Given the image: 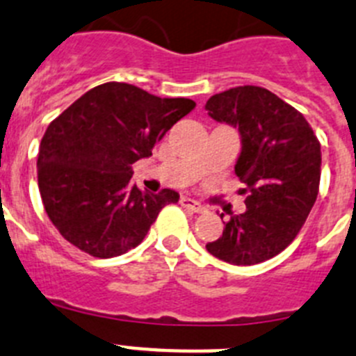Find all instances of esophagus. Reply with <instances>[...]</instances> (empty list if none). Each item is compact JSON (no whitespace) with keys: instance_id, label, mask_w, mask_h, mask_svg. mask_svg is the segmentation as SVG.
Here are the masks:
<instances>
[{"instance_id":"34e87169","label":"esophagus","mask_w":356,"mask_h":356,"mask_svg":"<svg viewBox=\"0 0 356 356\" xmlns=\"http://www.w3.org/2000/svg\"><path fill=\"white\" fill-rule=\"evenodd\" d=\"M181 206L188 207V209L193 211V213H202V211H204V207H202L197 200H193V198L190 197H181Z\"/></svg>"}]
</instances>
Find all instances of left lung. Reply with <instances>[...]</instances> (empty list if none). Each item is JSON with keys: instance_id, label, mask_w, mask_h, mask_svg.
Segmentation results:
<instances>
[{"instance_id": "left-lung-1", "label": "left lung", "mask_w": 356, "mask_h": 356, "mask_svg": "<svg viewBox=\"0 0 356 356\" xmlns=\"http://www.w3.org/2000/svg\"><path fill=\"white\" fill-rule=\"evenodd\" d=\"M206 110L241 134L234 170L246 186V211L223 222L222 238L206 248L230 264H259L286 250L305 223L318 198L321 145L305 117L262 86L213 95Z\"/></svg>"}]
</instances>
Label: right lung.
Listing matches in <instances>:
<instances>
[{"label": "right lung", "instance_id": "1", "mask_svg": "<svg viewBox=\"0 0 356 356\" xmlns=\"http://www.w3.org/2000/svg\"><path fill=\"white\" fill-rule=\"evenodd\" d=\"M195 108L191 99H161L127 83H104L74 101L46 129L38 149V190L63 238L92 257L138 246L179 193L142 191L133 163Z\"/></svg>", "mask_w": 356, "mask_h": 356}]
</instances>
